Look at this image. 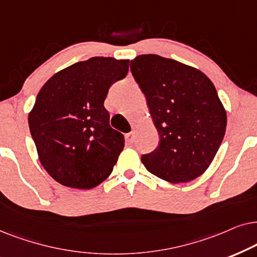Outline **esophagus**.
<instances>
[{"mask_svg": "<svg viewBox=\"0 0 257 257\" xmlns=\"http://www.w3.org/2000/svg\"><path fill=\"white\" fill-rule=\"evenodd\" d=\"M134 133L133 132H131V133H128V134H125V141H126V143H129V145H132L133 142H134Z\"/></svg>", "mask_w": 257, "mask_h": 257, "instance_id": "obj_1", "label": "esophagus"}]
</instances>
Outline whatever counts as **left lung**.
Returning <instances> with one entry per match:
<instances>
[{
	"mask_svg": "<svg viewBox=\"0 0 257 257\" xmlns=\"http://www.w3.org/2000/svg\"><path fill=\"white\" fill-rule=\"evenodd\" d=\"M131 70L147 97L160 145L142 155L149 173L170 183H186L213 162L227 126L216 88L196 68L159 55H139Z\"/></svg>",
	"mask_w": 257,
	"mask_h": 257,
	"instance_id": "8db88e82",
	"label": "left lung"
}]
</instances>
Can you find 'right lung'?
I'll return each instance as SVG.
<instances>
[{
	"label": "right lung",
	"mask_w": 257,
	"mask_h": 257,
	"mask_svg": "<svg viewBox=\"0 0 257 257\" xmlns=\"http://www.w3.org/2000/svg\"><path fill=\"white\" fill-rule=\"evenodd\" d=\"M129 69V60L91 57L54 74L40 89L28 122L37 155L55 181L91 189L110 175L124 147L109 124L108 89Z\"/></svg>",
	"instance_id": "add662e5"
}]
</instances>
